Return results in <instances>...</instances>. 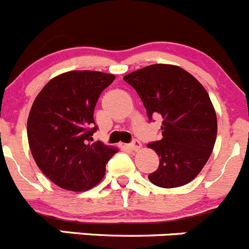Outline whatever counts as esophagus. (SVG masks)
<instances>
[{
    "instance_id": "esophagus-1",
    "label": "esophagus",
    "mask_w": 249,
    "mask_h": 249,
    "mask_svg": "<svg viewBox=\"0 0 249 249\" xmlns=\"http://www.w3.org/2000/svg\"><path fill=\"white\" fill-rule=\"evenodd\" d=\"M128 147H129L130 150H133V151L137 152L142 149V144H140V142H138V140H134V142H130V144L128 145Z\"/></svg>"
}]
</instances>
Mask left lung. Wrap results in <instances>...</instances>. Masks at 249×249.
Here are the masks:
<instances>
[{"label":"left lung","instance_id":"left-lung-1","mask_svg":"<svg viewBox=\"0 0 249 249\" xmlns=\"http://www.w3.org/2000/svg\"><path fill=\"white\" fill-rule=\"evenodd\" d=\"M124 80L137 90L149 119H163L162 139L147 144L160 157L149 180L166 189L190 183L207 163L218 132L207 90L191 73L171 64L149 65Z\"/></svg>","mask_w":249,"mask_h":249}]
</instances>
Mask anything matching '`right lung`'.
I'll return each mask as SVG.
<instances>
[{
    "mask_svg": "<svg viewBox=\"0 0 249 249\" xmlns=\"http://www.w3.org/2000/svg\"><path fill=\"white\" fill-rule=\"evenodd\" d=\"M115 80L100 71H68L52 78L37 94L28 117L31 154L42 173L59 188L86 191L105 176L117 147L93 142L94 107Z\"/></svg>",
    "mask_w": 249,
    "mask_h": 249,
    "instance_id": "right-lung-1",
    "label": "right lung"
}]
</instances>
